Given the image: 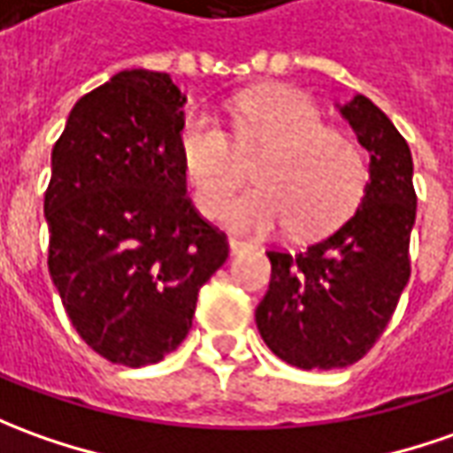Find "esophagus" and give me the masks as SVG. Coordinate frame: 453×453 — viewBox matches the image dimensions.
<instances>
[{"mask_svg":"<svg viewBox=\"0 0 453 453\" xmlns=\"http://www.w3.org/2000/svg\"><path fill=\"white\" fill-rule=\"evenodd\" d=\"M252 245L250 242H245V240L238 238H230V255H242V252H250Z\"/></svg>","mask_w":453,"mask_h":453,"instance_id":"34e87169","label":"esophagus"}]
</instances>
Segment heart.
<instances>
[{
  "instance_id": "1",
  "label": "heart",
  "mask_w": 453,
  "mask_h": 453,
  "mask_svg": "<svg viewBox=\"0 0 453 453\" xmlns=\"http://www.w3.org/2000/svg\"><path fill=\"white\" fill-rule=\"evenodd\" d=\"M233 142L252 163L257 188L223 211L238 233H267L288 223L295 238L325 235L362 201L367 186L365 153L342 131L325 126L315 104L292 88H265L238 98ZM220 123L208 113L188 116L178 134V156L193 201L215 215L242 180V165Z\"/></svg>"
}]
</instances>
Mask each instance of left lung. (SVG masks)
Instances as JSON below:
<instances>
[{"label": "left lung", "instance_id": "1", "mask_svg": "<svg viewBox=\"0 0 453 453\" xmlns=\"http://www.w3.org/2000/svg\"><path fill=\"white\" fill-rule=\"evenodd\" d=\"M340 111L369 150L362 205L307 250H267L273 275L255 310L267 347L300 369L359 362L389 325L411 275V150L367 96L357 94Z\"/></svg>", "mask_w": 453, "mask_h": 453}]
</instances>
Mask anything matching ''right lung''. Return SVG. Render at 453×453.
<instances>
[{
    "label": "right lung",
    "mask_w": 453,
    "mask_h": 453,
    "mask_svg": "<svg viewBox=\"0 0 453 453\" xmlns=\"http://www.w3.org/2000/svg\"><path fill=\"white\" fill-rule=\"evenodd\" d=\"M186 96L168 73H116L76 101L44 193L49 275L73 330L113 365L178 349L227 238L186 196Z\"/></svg>",
    "instance_id": "right-lung-1"
}]
</instances>
